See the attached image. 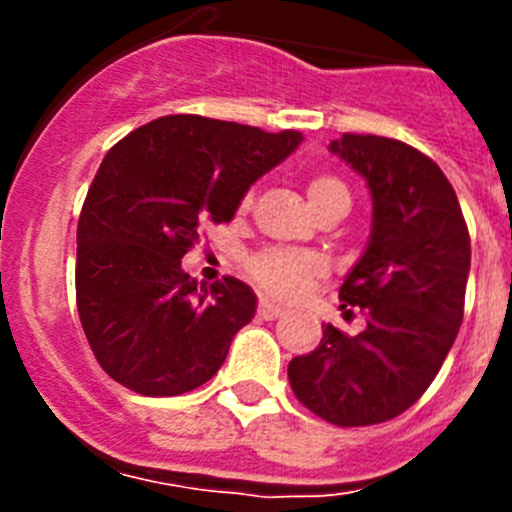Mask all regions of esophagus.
I'll use <instances>...</instances> for the list:
<instances>
[{"mask_svg": "<svg viewBox=\"0 0 512 512\" xmlns=\"http://www.w3.org/2000/svg\"><path fill=\"white\" fill-rule=\"evenodd\" d=\"M284 312H287V310H284L282 305H274V302H271V300H261V302H259V315H261V318H264V320L282 318Z\"/></svg>", "mask_w": 512, "mask_h": 512, "instance_id": "obj_1", "label": "esophagus"}]
</instances>
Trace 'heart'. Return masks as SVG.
<instances>
[{
  "label": "heart",
  "instance_id": "1",
  "mask_svg": "<svg viewBox=\"0 0 512 512\" xmlns=\"http://www.w3.org/2000/svg\"><path fill=\"white\" fill-rule=\"evenodd\" d=\"M307 200H310L315 215L336 207H351V192L346 182L336 174H315L307 179ZM251 194H246L241 202V210H248ZM323 271L320 259L310 253L297 251H264L256 253L248 261V274L264 292L274 297H297L305 292L312 277H318Z\"/></svg>",
  "mask_w": 512,
  "mask_h": 512
}]
</instances>
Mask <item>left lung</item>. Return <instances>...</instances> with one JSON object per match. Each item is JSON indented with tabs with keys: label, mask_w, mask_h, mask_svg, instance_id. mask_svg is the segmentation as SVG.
<instances>
[{
	"label": "left lung",
	"mask_w": 512,
	"mask_h": 512,
	"mask_svg": "<svg viewBox=\"0 0 512 512\" xmlns=\"http://www.w3.org/2000/svg\"><path fill=\"white\" fill-rule=\"evenodd\" d=\"M330 151L372 194L369 243L338 292L343 310L361 307L366 328L346 336L323 325L320 346L287 374L307 410L354 428L397 418L436 379L464 318L472 246L454 187L425 153L354 133Z\"/></svg>",
	"instance_id": "8db88e82"
}]
</instances>
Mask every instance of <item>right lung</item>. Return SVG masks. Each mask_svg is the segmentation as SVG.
I'll list each match as a JSON object with an SVG mask.
<instances>
[{
	"instance_id": "obj_1",
	"label": "right lung",
	"mask_w": 512,
	"mask_h": 512,
	"mask_svg": "<svg viewBox=\"0 0 512 512\" xmlns=\"http://www.w3.org/2000/svg\"><path fill=\"white\" fill-rule=\"evenodd\" d=\"M302 133L166 115L110 148L76 228V307L99 366L146 397L197 390L223 366L256 295L233 277L184 274L205 220L230 223L256 179Z\"/></svg>"
}]
</instances>
